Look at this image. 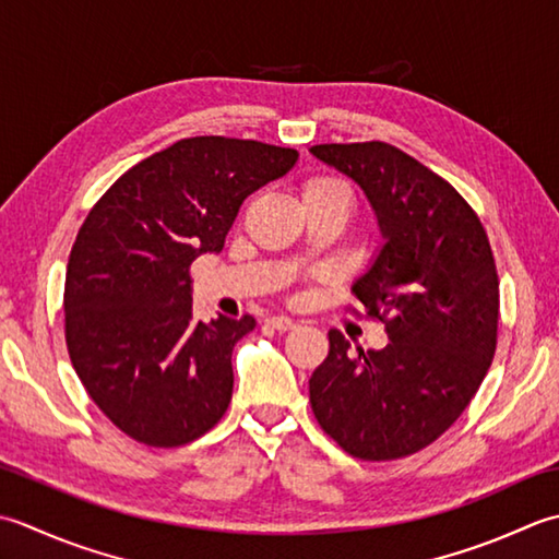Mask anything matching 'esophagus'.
<instances>
[{
  "instance_id": "34e87169",
  "label": "esophagus",
  "mask_w": 559,
  "mask_h": 559,
  "mask_svg": "<svg viewBox=\"0 0 559 559\" xmlns=\"http://www.w3.org/2000/svg\"><path fill=\"white\" fill-rule=\"evenodd\" d=\"M267 325H270V328H275V330H280V333H287V330H294V328H296V323H294V321H289V318H282V316H272V318H267Z\"/></svg>"
}]
</instances>
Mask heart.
I'll list each match as a JSON object with an SVG mask.
<instances>
[{
  "instance_id": "heart-1",
  "label": "heart",
  "mask_w": 559,
  "mask_h": 559,
  "mask_svg": "<svg viewBox=\"0 0 559 559\" xmlns=\"http://www.w3.org/2000/svg\"><path fill=\"white\" fill-rule=\"evenodd\" d=\"M301 200L304 207H311V204H343L345 210H349L352 190L343 178L313 174L301 183Z\"/></svg>"
}]
</instances>
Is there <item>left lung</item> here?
Instances as JSON below:
<instances>
[{
    "mask_svg": "<svg viewBox=\"0 0 559 559\" xmlns=\"http://www.w3.org/2000/svg\"><path fill=\"white\" fill-rule=\"evenodd\" d=\"M367 192L385 246L352 287L391 343L349 355L330 330L309 381L325 435L361 461L429 447L480 389L497 349L499 277L480 216L449 180L385 142L316 144ZM357 311V309H352Z\"/></svg>",
    "mask_w": 559,
    "mask_h": 559,
    "instance_id": "1",
    "label": "left lung"
}]
</instances>
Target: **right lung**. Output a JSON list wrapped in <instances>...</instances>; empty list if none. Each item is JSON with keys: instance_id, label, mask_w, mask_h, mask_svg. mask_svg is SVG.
Masks as SVG:
<instances>
[{"instance_id": "add662e5", "label": "right lung", "mask_w": 559, "mask_h": 559, "mask_svg": "<svg viewBox=\"0 0 559 559\" xmlns=\"http://www.w3.org/2000/svg\"><path fill=\"white\" fill-rule=\"evenodd\" d=\"M299 152L188 136L112 183L76 234L64 280V340L91 401L154 449L200 439L231 403L234 345L253 316H192L190 265L219 253L243 200Z\"/></svg>"}]
</instances>
